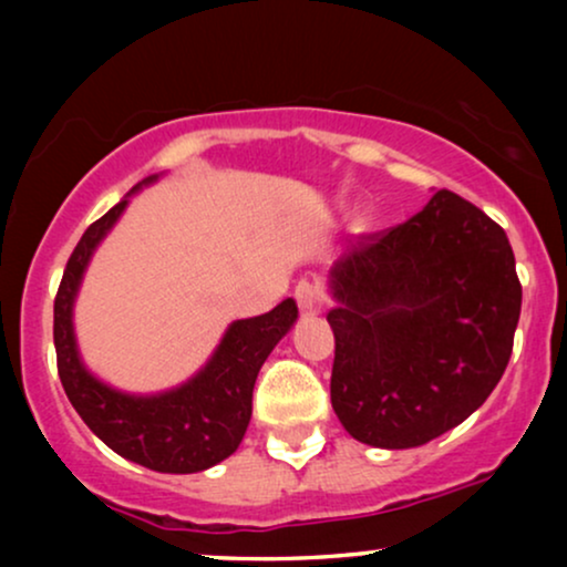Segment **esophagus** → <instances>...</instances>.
Masks as SVG:
<instances>
[{
    "instance_id": "1",
    "label": "esophagus",
    "mask_w": 567,
    "mask_h": 567,
    "mask_svg": "<svg viewBox=\"0 0 567 567\" xmlns=\"http://www.w3.org/2000/svg\"><path fill=\"white\" fill-rule=\"evenodd\" d=\"M293 297H297L301 312H315V309L322 305V289L315 278H301L297 289H293Z\"/></svg>"
}]
</instances>
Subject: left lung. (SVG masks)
<instances>
[{
  "label": "left lung",
  "mask_w": 567,
  "mask_h": 567,
  "mask_svg": "<svg viewBox=\"0 0 567 567\" xmlns=\"http://www.w3.org/2000/svg\"><path fill=\"white\" fill-rule=\"evenodd\" d=\"M330 293L332 410L377 449L467 421L501 382L522 315L506 231L452 190L336 260Z\"/></svg>",
  "instance_id": "obj_1"
}]
</instances>
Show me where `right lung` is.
Returning a JSON list of instances; mask_svg holds the SVG:
<instances>
[{
	"mask_svg": "<svg viewBox=\"0 0 567 567\" xmlns=\"http://www.w3.org/2000/svg\"><path fill=\"white\" fill-rule=\"evenodd\" d=\"M154 181L157 175L134 185L76 243L53 301V346L69 402L103 444L146 470L190 475L237 452L252 415L258 371L278 340L293 328L299 309L293 299H284L266 315L231 322L206 367L167 392L128 394L100 382L76 348V291L97 245L126 212L128 198Z\"/></svg>",
	"mask_w": 567,
	"mask_h": 567,
	"instance_id": "1",
	"label": "right lung"
}]
</instances>
